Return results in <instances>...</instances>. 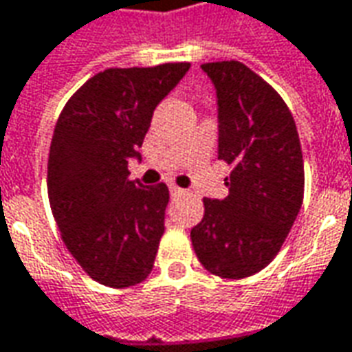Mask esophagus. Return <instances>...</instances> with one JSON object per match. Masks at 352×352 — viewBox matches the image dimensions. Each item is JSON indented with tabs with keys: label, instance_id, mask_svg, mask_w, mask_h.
I'll use <instances>...</instances> for the list:
<instances>
[{
	"label": "esophagus",
	"instance_id": "esophagus-1",
	"mask_svg": "<svg viewBox=\"0 0 352 352\" xmlns=\"http://www.w3.org/2000/svg\"><path fill=\"white\" fill-rule=\"evenodd\" d=\"M169 192H171V196L185 195V190H183L181 186H177V185H169Z\"/></svg>",
	"mask_w": 352,
	"mask_h": 352
}]
</instances>
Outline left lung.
<instances>
[{
    "mask_svg": "<svg viewBox=\"0 0 352 352\" xmlns=\"http://www.w3.org/2000/svg\"><path fill=\"white\" fill-rule=\"evenodd\" d=\"M216 86L219 154L231 175L223 200L204 198L190 231L210 274L243 279L277 256L305 196V164L295 119L283 98L241 61L204 63Z\"/></svg>",
    "mask_w": 352,
    "mask_h": 352,
    "instance_id": "8db88e82",
    "label": "left lung"
}]
</instances>
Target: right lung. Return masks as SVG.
<instances>
[{"label":"right lung","instance_id":"1","mask_svg":"<svg viewBox=\"0 0 352 352\" xmlns=\"http://www.w3.org/2000/svg\"><path fill=\"white\" fill-rule=\"evenodd\" d=\"M190 63L106 69L69 98L47 157V196L61 239L94 281L138 285L154 267L169 190L129 179L152 113Z\"/></svg>","mask_w":352,"mask_h":352}]
</instances>
